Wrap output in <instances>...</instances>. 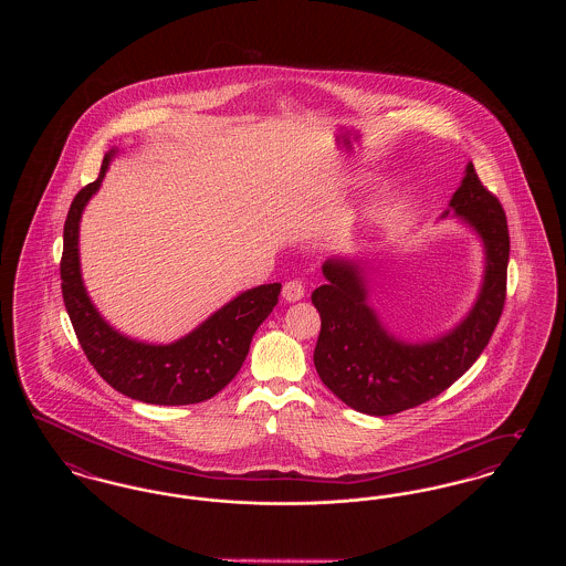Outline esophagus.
<instances>
[{
	"label": "esophagus",
	"mask_w": 566,
	"mask_h": 566,
	"mask_svg": "<svg viewBox=\"0 0 566 566\" xmlns=\"http://www.w3.org/2000/svg\"><path fill=\"white\" fill-rule=\"evenodd\" d=\"M282 295H284L286 301H298V298H303V295H305V286H303L301 280H291V282L284 284Z\"/></svg>",
	"instance_id": "obj_1"
}]
</instances>
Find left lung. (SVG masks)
Masks as SVG:
<instances>
[{
  "label": "left lung",
  "mask_w": 566,
  "mask_h": 566,
  "mask_svg": "<svg viewBox=\"0 0 566 566\" xmlns=\"http://www.w3.org/2000/svg\"><path fill=\"white\" fill-rule=\"evenodd\" d=\"M450 206L484 240V286L471 314L434 342L413 346L390 337L367 305L358 265L342 259L324 263L326 284L312 293L321 314L314 365L324 386L356 411L390 416L431 401L480 358L501 321L510 263L507 216L473 163Z\"/></svg>",
  "instance_id": "8db88e82"
}]
</instances>
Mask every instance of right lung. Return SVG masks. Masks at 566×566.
Listing matches in <instances>:
<instances>
[{
	"mask_svg": "<svg viewBox=\"0 0 566 566\" xmlns=\"http://www.w3.org/2000/svg\"><path fill=\"white\" fill-rule=\"evenodd\" d=\"M112 153L99 176L74 197L63 227L61 293L82 352L114 390L135 401L190 405L212 399L238 371L250 350L252 335L277 303L282 284L245 291L218 310L190 335L169 346H150L116 333L84 293L78 263V222L91 195L99 189Z\"/></svg>",
	"mask_w": 566,
	"mask_h": 566,
	"instance_id": "1",
	"label": "right lung"
}]
</instances>
